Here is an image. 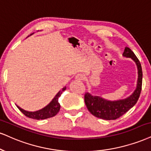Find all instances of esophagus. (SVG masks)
Wrapping results in <instances>:
<instances>
[{
	"instance_id": "obj_1",
	"label": "esophagus",
	"mask_w": 151,
	"mask_h": 151,
	"mask_svg": "<svg viewBox=\"0 0 151 151\" xmlns=\"http://www.w3.org/2000/svg\"><path fill=\"white\" fill-rule=\"evenodd\" d=\"M83 79H84V76L83 74L79 73L76 76V80H77V81H83Z\"/></svg>"
}]
</instances>
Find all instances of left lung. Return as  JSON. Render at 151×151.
I'll return each mask as SVG.
<instances>
[{"mask_svg":"<svg viewBox=\"0 0 151 151\" xmlns=\"http://www.w3.org/2000/svg\"><path fill=\"white\" fill-rule=\"evenodd\" d=\"M123 56L129 57L135 61L138 68V82L134 92L129 97L118 101H108L97 96L91 95L90 93L85 94V105L93 115L99 118L110 120H115L127 113L137 104L142 87V68L141 63L135 54L129 47H125Z\"/></svg>","mask_w":151,"mask_h":151,"instance_id":"1","label":"left lung"}]
</instances>
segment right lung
Instances as JSON below:
<instances>
[{"instance_id":"right-lung-1","label":"right lung","mask_w":151,"mask_h":151,"mask_svg":"<svg viewBox=\"0 0 151 151\" xmlns=\"http://www.w3.org/2000/svg\"><path fill=\"white\" fill-rule=\"evenodd\" d=\"M66 87H64L61 91H59L57 94V95L55 96V98L53 99L52 101L50 102L47 106L43 108L41 110L36 111V112H29V111H24V109L19 107L18 106H17L24 115H25L29 118L36 119V120H43V119L52 118V117H54L57 115L60 110V104L58 101L59 98L60 97L62 92L66 90Z\"/></svg>"}]
</instances>
